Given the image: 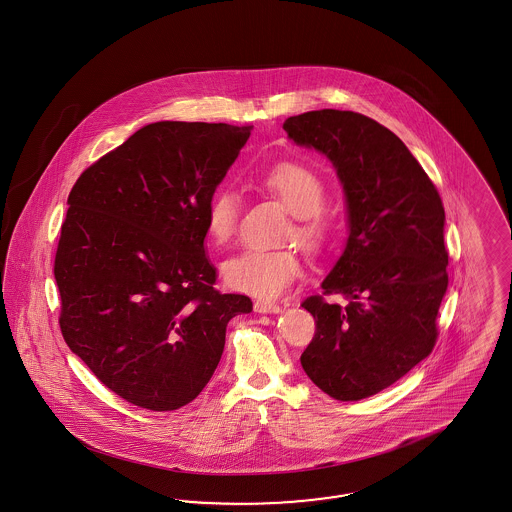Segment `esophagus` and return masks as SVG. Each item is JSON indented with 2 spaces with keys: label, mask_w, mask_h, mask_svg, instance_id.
I'll return each instance as SVG.
<instances>
[{
  "label": "esophagus",
  "mask_w": 512,
  "mask_h": 512,
  "mask_svg": "<svg viewBox=\"0 0 512 512\" xmlns=\"http://www.w3.org/2000/svg\"><path fill=\"white\" fill-rule=\"evenodd\" d=\"M253 310L257 311V313H278L281 308H279V304L270 302V300H255Z\"/></svg>",
  "instance_id": "1"
}]
</instances>
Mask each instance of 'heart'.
<instances>
[{
  "label": "heart",
  "instance_id": "b5f03b06",
  "mask_svg": "<svg viewBox=\"0 0 512 512\" xmlns=\"http://www.w3.org/2000/svg\"><path fill=\"white\" fill-rule=\"evenodd\" d=\"M263 186L272 191L298 217L295 238L308 249H321L330 233L323 214L326 189L323 180L308 167L281 163L263 176ZM240 195L233 189H217L204 208V231L216 244H227L238 229ZM302 274L295 249L249 248L223 263L225 283L248 295L274 298Z\"/></svg>",
  "mask_w": 512,
  "mask_h": 512
}]
</instances>
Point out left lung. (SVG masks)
<instances>
[{
  "instance_id": "obj_1",
  "label": "left lung",
  "mask_w": 512,
  "mask_h": 512,
  "mask_svg": "<svg viewBox=\"0 0 512 512\" xmlns=\"http://www.w3.org/2000/svg\"><path fill=\"white\" fill-rule=\"evenodd\" d=\"M296 144L334 163L347 197L349 238L321 295L302 308L315 334L300 364L340 402L390 387L428 357L449 285L445 208L430 176L385 125L351 110H311L285 120ZM341 295L344 304L328 303Z\"/></svg>"
}]
</instances>
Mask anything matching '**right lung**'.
<instances>
[{
  "label": "right lung",
  "mask_w": 512,
  "mask_h": 512,
  "mask_svg": "<svg viewBox=\"0 0 512 512\" xmlns=\"http://www.w3.org/2000/svg\"><path fill=\"white\" fill-rule=\"evenodd\" d=\"M251 125L157 122L78 176L54 259L69 349L125 402L174 411L193 402L251 311L219 293L204 253V208Z\"/></svg>",
  "instance_id": "right-lung-1"
}]
</instances>
